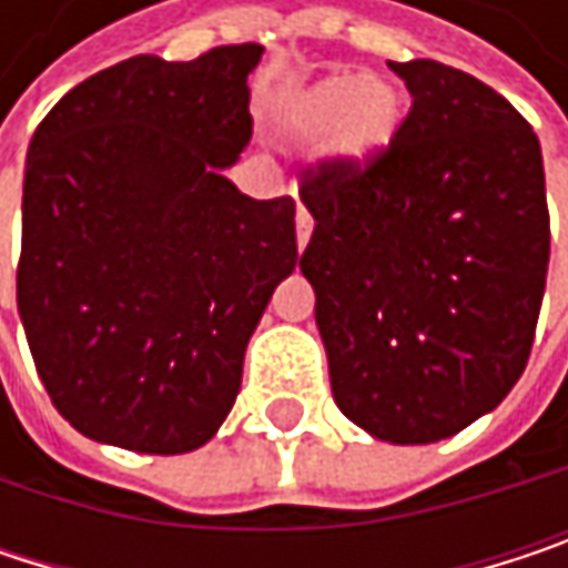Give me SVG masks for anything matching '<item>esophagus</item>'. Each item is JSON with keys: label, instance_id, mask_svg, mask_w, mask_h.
Wrapping results in <instances>:
<instances>
[{"label": "esophagus", "instance_id": "1", "mask_svg": "<svg viewBox=\"0 0 568 568\" xmlns=\"http://www.w3.org/2000/svg\"><path fill=\"white\" fill-rule=\"evenodd\" d=\"M312 230H315V220H312V213L298 203V213H295V240H298V250H305Z\"/></svg>", "mask_w": 568, "mask_h": 568}]
</instances>
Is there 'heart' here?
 <instances>
[{"mask_svg": "<svg viewBox=\"0 0 568 568\" xmlns=\"http://www.w3.org/2000/svg\"><path fill=\"white\" fill-rule=\"evenodd\" d=\"M302 138H325L345 161L375 158L395 134L397 94L378 78L332 74L312 84L288 114Z\"/></svg>", "mask_w": 568, "mask_h": 568, "instance_id": "b5f03b06", "label": "heart"}]
</instances>
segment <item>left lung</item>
Here are the masks:
<instances>
[{
  "mask_svg": "<svg viewBox=\"0 0 568 568\" xmlns=\"http://www.w3.org/2000/svg\"><path fill=\"white\" fill-rule=\"evenodd\" d=\"M410 108L368 161L298 173L335 404L392 444L444 440L519 382L549 270L539 138L467 71L392 61Z\"/></svg>",
  "mask_w": 568,
  "mask_h": 568,
  "instance_id": "obj_1",
  "label": "left lung"
}]
</instances>
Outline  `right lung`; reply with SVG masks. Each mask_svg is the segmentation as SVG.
Returning a JSON list of instances; mask_svg holds the SVG:
<instances>
[{
    "label": "right lung",
    "mask_w": 568,
    "mask_h": 568,
    "mask_svg": "<svg viewBox=\"0 0 568 568\" xmlns=\"http://www.w3.org/2000/svg\"><path fill=\"white\" fill-rule=\"evenodd\" d=\"M263 45L134 55L71 88L26 158L16 298L58 414L91 440L186 454L226 420L295 200L226 176L253 138Z\"/></svg>",
    "instance_id": "right-lung-1"
}]
</instances>
